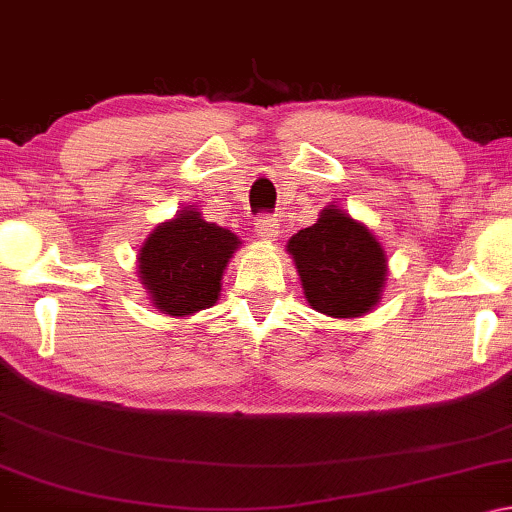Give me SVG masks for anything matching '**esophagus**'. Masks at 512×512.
Returning <instances> with one entry per match:
<instances>
[{"mask_svg":"<svg viewBox=\"0 0 512 512\" xmlns=\"http://www.w3.org/2000/svg\"><path fill=\"white\" fill-rule=\"evenodd\" d=\"M256 235L265 242H272L279 238V222L274 217H258L256 219Z\"/></svg>","mask_w":512,"mask_h":512,"instance_id":"esophagus-1","label":"esophagus"}]
</instances>
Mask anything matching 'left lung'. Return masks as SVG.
<instances>
[{
  "mask_svg": "<svg viewBox=\"0 0 512 512\" xmlns=\"http://www.w3.org/2000/svg\"><path fill=\"white\" fill-rule=\"evenodd\" d=\"M286 251L311 309L327 318L355 320L371 313L387 283V251L364 222L325 206L318 222L295 233Z\"/></svg>",
  "mask_w": 512,
  "mask_h": 512,
  "instance_id": "8db88e82",
  "label": "left lung"
}]
</instances>
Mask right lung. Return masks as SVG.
Instances as JSON below:
<instances>
[{"label":"right lung","instance_id":"add662e5","mask_svg":"<svg viewBox=\"0 0 512 512\" xmlns=\"http://www.w3.org/2000/svg\"><path fill=\"white\" fill-rule=\"evenodd\" d=\"M240 247L238 235L206 222L199 208L178 210L139 247V281L157 311L190 318L217 304L226 265Z\"/></svg>","mask_w":512,"mask_h":512}]
</instances>
